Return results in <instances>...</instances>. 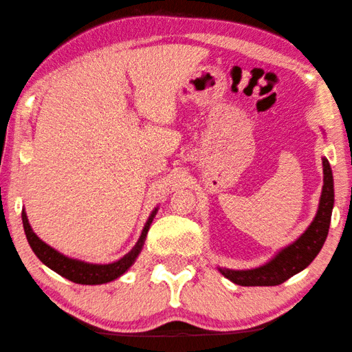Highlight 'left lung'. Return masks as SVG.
<instances>
[{
  "instance_id": "1",
  "label": "left lung",
  "mask_w": 352,
  "mask_h": 352,
  "mask_svg": "<svg viewBox=\"0 0 352 352\" xmlns=\"http://www.w3.org/2000/svg\"><path fill=\"white\" fill-rule=\"evenodd\" d=\"M322 164L323 188L320 201L314 220L306 228V231L291 245L280 249L265 265L251 270H229L219 266L217 270L221 276L240 286H277L311 265L328 237L332 208H334V178H332L331 166L324 157L322 158Z\"/></svg>"
}]
</instances>
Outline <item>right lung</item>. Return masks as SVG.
<instances>
[{
	"label": "right lung",
	"mask_w": 352,
	"mask_h": 352,
	"mask_svg": "<svg viewBox=\"0 0 352 352\" xmlns=\"http://www.w3.org/2000/svg\"><path fill=\"white\" fill-rule=\"evenodd\" d=\"M158 212V206L152 210L148 221L144 223V228L142 231V235H140L138 241L135 243L129 252L123 257L112 261V263H89V261L85 260H78V258H72L67 257V255L61 254L60 251H56L52 246H49L46 241H43L38 235L34 232L32 229L28 214L23 209L21 212V219H23V226H24V232H25V239H28L29 245L32 248V251L35 252V255L40 258L44 265L50 270L55 271L56 274H60L61 277H65L70 282L78 283V285H103V283H109L117 280L118 277L123 276V274L129 270V267L135 263L137 257L142 252L143 245L146 241V235H148L149 228L152 225V220Z\"/></svg>",
	"instance_id": "add662e5"
}]
</instances>
